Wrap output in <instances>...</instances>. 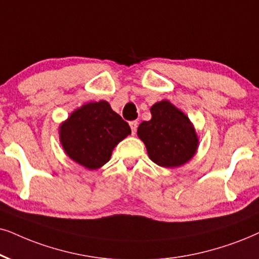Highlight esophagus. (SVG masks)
I'll use <instances>...</instances> for the list:
<instances>
[{"label": "esophagus", "mask_w": 259, "mask_h": 259, "mask_svg": "<svg viewBox=\"0 0 259 259\" xmlns=\"http://www.w3.org/2000/svg\"><path fill=\"white\" fill-rule=\"evenodd\" d=\"M129 125H130V127H132L133 135H135L136 130H137V122H136V120H133V122L129 123Z\"/></svg>", "instance_id": "34e87169"}]
</instances>
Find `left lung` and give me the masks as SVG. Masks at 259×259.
<instances>
[{
    "label": "left lung",
    "instance_id": "8db88e82",
    "mask_svg": "<svg viewBox=\"0 0 259 259\" xmlns=\"http://www.w3.org/2000/svg\"><path fill=\"white\" fill-rule=\"evenodd\" d=\"M150 113L152 119L137 129L149 159L161 167L175 168L194 158L199 140L189 117L168 100L154 104Z\"/></svg>",
    "mask_w": 259,
    "mask_h": 259
}]
</instances>
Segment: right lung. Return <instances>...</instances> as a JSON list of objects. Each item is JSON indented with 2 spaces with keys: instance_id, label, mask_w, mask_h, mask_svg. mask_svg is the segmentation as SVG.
Returning a JSON list of instances; mask_svg holds the SVG:
<instances>
[{
  "instance_id": "add662e5",
  "label": "right lung",
  "mask_w": 259,
  "mask_h": 259,
  "mask_svg": "<svg viewBox=\"0 0 259 259\" xmlns=\"http://www.w3.org/2000/svg\"><path fill=\"white\" fill-rule=\"evenodd\" d=\"M60 142L69 158L91 171L111 159L120 141L132 134L129 124L105 100L83 104L60 124Z\"/></svg>"
}]
</instances>
